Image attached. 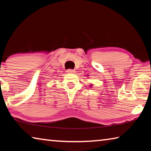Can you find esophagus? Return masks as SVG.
<instances>
[{"label": "esophagus", "mask_w": 151, "mask_h": 151, "mask_svg": "<svg viewBox=\"0 0 151 151\" xmlns=\"http://www.w3.org/2000/svg\"><path fill=\"white\" fill-rule=\"evenodd\" d=\"M66 72L68 73H75L76 71L73 69H67L66 70Z\"/></svg>", "instance_id": "obj_1"}]
</instances>
